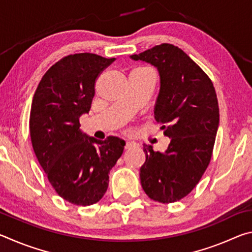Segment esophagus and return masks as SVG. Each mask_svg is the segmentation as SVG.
<instances>
[{
    "label": "esophagus",
    "instance_id": "esophagus-1",
    "mask_svg": "<svg viewBox=\"0 0 252 252\" xmlns=\"http://www.w3.org/2000/svg\"><path fill=\"white\" fill-rule=\"evenodd\" d=\"M136 146L135 143H133V142H129V141H126V146H125V149L126 150H127V149H131V148H134Z\"/></svg>",
    "mask_w": 252,
    "mask_h": 252
}]
</instances>
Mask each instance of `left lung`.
<instances>
[{
  "mask_svg": "<svg viewBox=\"0 0 252 252\" xmlns=\"http://www.w3.org/2000/svg\"><path fill=\"white\" fill-rule=\"evenodd\" d=\"M130 58L158 69L155 119L171 139L164 152L143 147L141 186L155 201L176 202L194 189L210 163L219 126L216 90L201 67L173 44L156 45Z\"/></svg>",
  "mask_w": 252,
  "mask_h": 252,
  "instance_id": "8db88e82",
  "label": "left lung"
}]
</instances>
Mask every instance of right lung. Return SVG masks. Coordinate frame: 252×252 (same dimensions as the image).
Returning a JSON list of instances; mask_svg holds the SVG:
<instances>
[{"label": "right lung", "instance_id": "1", "mask_svg": "<svg viewBox=\"0 0 252 252\" xmlns=\"http://www.w3.org/2000/svg\"><path fill=\"white\" fill-rule=\"evenodd\" d=\"M93 53L64 57L46 71L34 93L30 133L33 150L60 197L76 206L100 201L110 170L126 142L82 133L80 117L89 113L97 76L114 61Z\"/></svg>", "mask_w": 252, "mask_h": 252}]
</instances>
